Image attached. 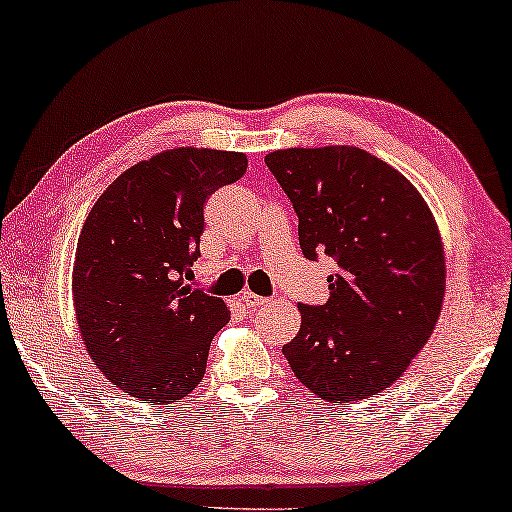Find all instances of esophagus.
I'll use <instances>...</instances> for the list:
<instances>
[{
  "instance_id": "34e87169",
  "label": "esophagus",
  "mask_w": 512,
  "mask_h": 512,
  "mask_svg": "<svg viewBox=\"0 0 512 512\" xmlns=\"http://www.w3.org/2000/svg\"><path fill=\"white\" fill-rule=\"evenodd\" d=\"M240 301H242V304H245L247 308H261V306H265L270 299L258 297V295H254V292L247 290V292H242V295H240Z\"/></svg>"
}]
</instances>
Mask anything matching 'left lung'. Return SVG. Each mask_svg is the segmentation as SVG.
<instances>
[{
  "label": "left lung",
  "instance_id": "8db88e82",
  "mask_svg": "<svg viewBox=\"0 0 512 512\" xmlns=\"http://www.w3.org/2000/svg\"><path fill=\"white\" fill-rule=\"evenodd\" d=\"M265 163L299 217L304 256L340 267L324 306H299V333L283 345L292 372L331 404L383 392L431 338L445 301V247L429 204L358 147L276 149Z\"/></svg>",
  "mask_w": 512,
  "mask_h": 512
}]
</instances>
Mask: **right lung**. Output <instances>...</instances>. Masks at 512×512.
Instances as JSON below:
<instances>
[{"label":"right lung","instance_id":"1","mask_svg":"<svg viewBox=\"0 0 512 512\" xmlns=\"http://www.w3.org/2000/svg\"><path fill=\"white\" fill-rule=\"evenodd\" d=\"M247 172V156L165 149L122 172L83 222L72 267L79 333L102 374L142 404H172L204 379L220 297L190 288L206 199Z\"/></svg>","mask_w":512,"mask_h":512}]
</instances>
